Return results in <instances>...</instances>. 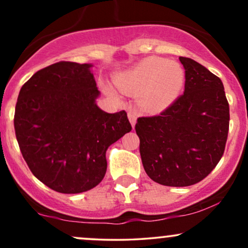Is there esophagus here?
<instances>
[{
  "instance_id": "34e87169",
  "label": "esophagus",
  "mask_w": 248,
  "mask_h": 248,
  "mask_svg": "<svg viewBox=\"0 0 248 248\" xmlns=\"http://www.w3.org/2000/svg\"><path fill=\"white\" fill-rule=\"evenodd\" d=\"M128 119H129V122H130V124H132V127L133 128L135 127L136 116H135V114H134L133 112H128Z\"/></svg>"
}]
</instances>
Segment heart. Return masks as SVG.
<instances>
[{"label": "heart", "instance_id": "obj_1", "mask_svg": "<svg viewBox=\"0 0 248 248\" xmlns=\"http://www.w3.org/2000/svg\"><path fill=\"white\" fill-rule=\"evenodd\" d=\"M184 80V70L178 62L160 57L143 58L114 77L116 87L122 93H139L140 104L152 112H160L172 105L181 94ZM104 88L109 94H115L109 85Z\"/></svg>", "mask_w": 248, "mask_h": 248}]
</instances>
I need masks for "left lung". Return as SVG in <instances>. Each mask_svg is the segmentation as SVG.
I'll return each instance as SVG.
<instances>
[{
  "label": "left lung",
  "mask_w": 248,
  "mask_h": 248,
  "mask_svg": "<svg viewBox=\"0 0 248 248\" xmlns=\"http://www.w3.org/2000/svg\"><path fill=\"white\" fill-rule=\"evenodd\" d=\"M186 90L160 115L139 118L142 164L167 186H189L204 179L220 161L227 140L230 107L217 76L193 59L179 57Z\"/></svg>",
  "instance_id": "left-lung-1"
}]
</instances>
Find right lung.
I'll list each match as a JSON object with an SVG mask.
<instances>
[{"label":"right lung","mask_w":248,"mask_h":248,"mask_svg":"<svg viewBox=\"0 0 248 248\" xmlns=\"http://www.w3.org/2000/svg\"><path fill=\"white\" fill-rule=\"evenodd\" d=\"M92 64L59 62L36 72L19 91L16 139L31 172L61 193L98 186L107 170L106 150L132 130L127 113L96 105L100 92Z\"/></svg>","instance_id":"right-lung-1"}]
</instances>
